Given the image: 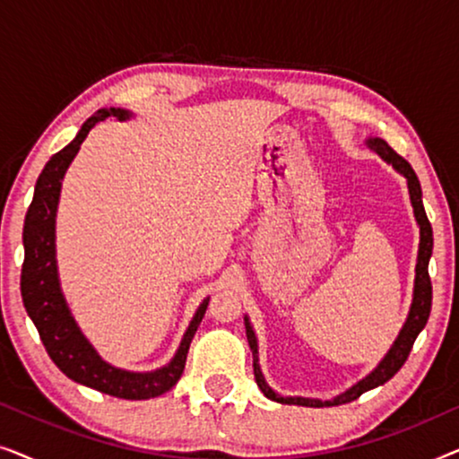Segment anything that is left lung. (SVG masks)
Returning <instances> with one entry per match:
<instances>
[{"instance_id": "left-lung-1", "label": "left lung", "mask_w": 459, "mask_h": 459, "mask_svg": "<svg viewBox=\"0 0 459 459\" xmlns=\"http://www.w3.org/2000/svg\"><path fill=\"white\" fill-rule=\"evenodd\" d=\"M369 148L374 150L376 154H380L388 165H393L401 175H405L407 179V187H410V198H411V206H413V215H416V221L420 225V250H418V265H416V284H413V303L410 309V316H407V322L403 325V330L399 332V338L394 341V344L388 351L385 359L380 361V366L374 369L368 378H363L361 382H357L353 388H349L347 393L338 394L336 399L332 401H319V399H303V397H280L275 394L272 388L267 386L265 378H263L261 368H259V351H256V338L255 332L250 328L248 317H244V325H247V338L250 344V351H253V368H255V380L259 388L265 394L267 399L278 401V403H288V405H305V407H332V405H342V403H351L357 397H361L363 393L369 391V388H376L380 385H385L386 380H391L394 374L399 372L401 366L407 361V357L411 353L413 342L420 332L424 330L426 322H429L430 316V307H432V284H430V275H429V261L432 255V228L429 217H426L424 204H422V187H420L418 175L413 173V169L410 162H407L403 156H399L394 150L388 146L385 140L380 137H369L366 142Z\"/></svg>"}]
</instances>
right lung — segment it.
<instances>
[{
  "label": "right lung",
  "instance_id": "right-lung-1",
  "mask_svg": "<svg viewBox=\"0 0 459 459\" xmlns=\"http://www.w3.org/2000/svg\"><path fill=\"white\" fill-rule=\"evenodd\" d=\"M110 115L117 118H127L129 112L121 108L98 110L96 115L83 123L77 137L66 148H62L60 152H56L48 160V165L43 167L39 179L35 184L33 203H30L27 217H24L21 294L24 309L33 319L49 359L58 366L62 374H66L68 378L79 382V385L96 388L100 393L112 394V397L140 401L159 397V394L167 393L169 388L178 385L181 374H184L190 342L196 334L200 322H203L209 299L198 307L173 361L162 369L148 374L125 372V369L108 366V363L100 359V355L85 341V336L81 334L77 324H74L66 300L60 292L58 272H56V206H58L62 178H65L74 154L79 152V146L83 143L93 125L104 121Z\"/></svg>",
  "mask_w": 459,
  "mask_h": 459
}]
</instances>
